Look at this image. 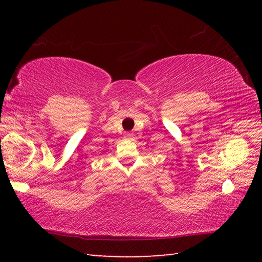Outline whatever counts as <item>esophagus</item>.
Returning a JSON list of instances; mask_svg holds the SVG:
<instances>
[{
  "instance_id": "obj_1",
  "label": "esophagus",
  "mask_w": 262,
  "mask_h": 262,
  "mask_svg": "<svg viewBox=\"0 0 262 262\" xmlns=\"http://www.w3.org/2000/svg\"><path fill=\"white\" fill-rule=\"evenodd\" d=\"M133 137H134V134H133V133H125V139L126 140H133Z\"/></svg>"
}]
</instances>
